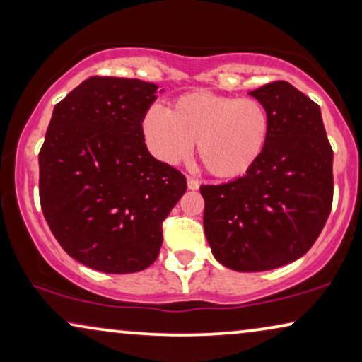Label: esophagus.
<instances>
[{"label": "esophagus", "instance_id": "34e87169", "mask_svg": "<svg viewBox=\"0 0 362 362\" xmlns=\"http://www.w3.org/2000/svg\"><path fill=\"white\" fill-rule=\"evenodd\" d=\"M187 189L191 191L199 189V181L194 180V177H187Z\"/></svg>", "mask_w": 362, "mask_h": 362}]
</instances>
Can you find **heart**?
<instances>
[{
  "label": "heart",
  "instance_id": "heart-1",
  "mask_svg": "<svg viewBox=\"0 0 362 362\" xmlns=\"http://www.w3.org/2000/svg\"><path fill=\"white\" fill-rule=\"evenodd\" d=\"M141 135L165 165L187 160L197 141V156L212 176L239 180L265 150L270 117L255 98L197 90L176 98L170 110L151 105L141 118Z\"/></svg>",
  "mask_w": 362,
  "mask_h": 362
}]
</instances>
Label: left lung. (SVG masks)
Instances as JSON below:
<instances>
[{
    "instance_id": "obj_1",
    "label": "left lung",
    "mask_w": 362,
    "mask_h": 362,
    "mask_svg": "<svg viewBox=\"0 0 362 362\" xmlns=\"http://www.w3.org/2000/svg\"><path fill=\"white\" fill-rule=\"evenodd\" d=\"M270 117L269 141L239 180L201 186L204 234L227 269L264 272L303 257L333 202V150L316 103L285 81L249 92Z\"/></svg>"
}]
</instances>
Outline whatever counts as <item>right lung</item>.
I'll list each match as a JSON object with an SVG mask.
<instances>
[{"label": "right lung", "mask_w": 362, "mask_h": 362, "mask_svg": "<svg viewBox=\"0 0 362 362\" xmlns=\"http://www.w3.org/2000/svg\"><path fill=\"white\" fill-rule=\"evenodd\" d=\"M156 92L138 78H87L54 107L39 153L49 229L72 259L103 274L150 267L163 221L186 192V177L143 140L141 118Z\"/></svg>", "instance_id": "obj_1"}]
</instances>
